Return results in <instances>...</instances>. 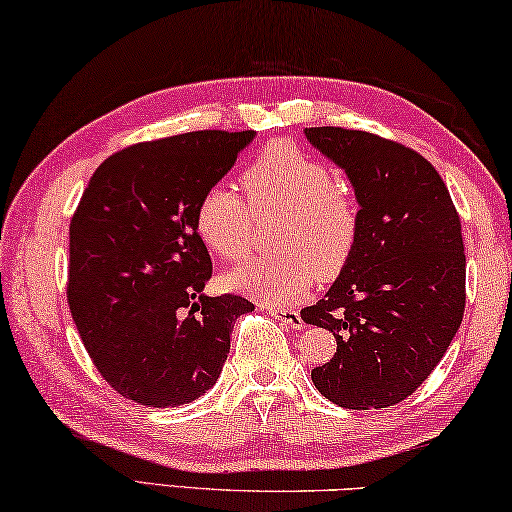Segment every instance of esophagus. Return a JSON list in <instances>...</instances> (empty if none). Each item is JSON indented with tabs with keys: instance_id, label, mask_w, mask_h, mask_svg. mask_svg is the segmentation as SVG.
<instances>
[{
	"instance_id": "obj_1",
	"label": "esophagus",
	"mask_w": 512,
	"mask_h": 512,
	"mask_svg": "<svg viewBox=\"0 0 512 512\" xmlns=\"http://www.w3.org/2000/svg\"><path fill=\"white\" fill-rule=\"evenodd\" d=\"M273 319H278L280 323H285L289 328H303V319H300L298 310H289V307H266Z\"/></svg>"
}]
</instances>
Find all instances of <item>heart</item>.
Masks as SVG:
<instances>
[{"label":"heart","instance_id":"b5f03b06","mask_svg":"<svg viewBox=\"0 0 512 512\" xmlns=\"http://www.w3.org/2000/svg\"><path fill=\"white\" fill-rule=\"evenodd\" d=\"M257 214H280L273 246L278 253L230 271L225 287L282 305L332 280L358 246L360 209L332 170L296 145L273 143L241 175ZM200 241L225 262H241L253 241V214L232 186L214 184L196 207Z\"/></svg>","mask_w":512,"mask_h":512}]
</instances>
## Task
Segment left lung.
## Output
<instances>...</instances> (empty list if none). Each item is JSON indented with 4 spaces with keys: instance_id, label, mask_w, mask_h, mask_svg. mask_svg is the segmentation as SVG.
I'll list each match as a JSON object with an SVG mask.
<instances>
[{
    "instance_id": "1",
    "label": "left lung",
    "mask_w": 512,
    "mask_h": 512,
    "mask_svg": "<svg viewBox=\"0 0 512 512\" xmlns=\"http://www.w3.org/2000/svg\"><path fill=\"white\" fill-rule=\"evenodd\" d=\"M305 136L344 170L360 205L351 262L300 312L337 342L312 383L339 408H387L431 376L460 328V216L440 173L415 150L344 127H310Z\"/></svg>"
}]
</instances>
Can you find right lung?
<instances>
[{
	"mask_svg": "<svg viewBox=\"0 0 512 512\" xmlns=\"http://www.w3.org/2000/svg\"><path fill=\"white\" fill-rule=\"evenodd\" d=\"M255 132H189L104 161L70 221L68 303L102 378L148 408L212 389L250 300L207 296L212 257L196 207Z\"/></svg>",
	"mask_w": 512,
	"mask_h": 512,
	"instance_id": "1",
	"label": "right lung"
}]
</instances>
